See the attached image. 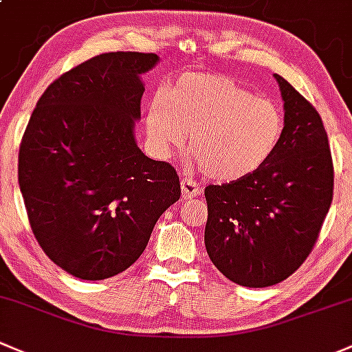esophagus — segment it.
Returning a JSON list of instances; mask_svg holds the SVG:
<instances>
[{
  "instance_id": "34e87169",
  "label": "esophagus",
  "mask_w": 352,
  "mask_h": 352,
  "mask_svg": "<svg viewBox=\"0 0 352 352\" xmlns=\"http://www.w3.org/2000/svg\"><path fill=\"white\" fill-rule=\"evenodd\" d=\"M200 193H201V188L197 181H193L191 177H186V176L181 179V195H183L184 200L197 198Z\"/></svg>"
}]
</instances>
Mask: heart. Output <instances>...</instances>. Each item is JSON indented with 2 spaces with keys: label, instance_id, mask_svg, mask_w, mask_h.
Here are the masks:
<instances>
[{
  "label": "heart",
  "instance_id": "b5f03b06",
  "mask_svg": "<svg viewBox=\"0 0 352 352\" xmlns=\"http://www.w3.org/2000/svg\"><path fill=\"white\" fill-rule=\"evenodd\" d=\"M285 129L280 104L239 85L230 76L190 72L149 101L146 132L159 154L179 147L203 175L229 183L252 175L270 161Z\"/></svg>",
  "mask_w": 352,
  "mask_h": 352
}]
</instances>
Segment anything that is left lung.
<instances>
[{
	"mask_svg": "<svg viewBox=\"0 0 352 352\" xmlns=\"http://www.w3.org/2000/svg\"><path fill=\"white\" fill-rule=\"evenodd\" d=\"M285 129L252 175L205 188V248L217 270L248 288L276 285L309 257L334 195V162L320 115L281 76Z\"/></svg>",
	"mask_w": 352,
	"mask_h": 352,
	"instance_id": "1",
	"label": "left lung"
}]
</instances>
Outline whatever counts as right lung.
<instances>
[{"label":"right lung","mask_w":352,"mask_h":352,"mask_svg":"<svg viewBox=\"0 0 352 352\" xmlns=\"http://www.w3.org/2000/svg\"><path fill=\"white\" fill-rule=\"evenodd\" d=\"M155 54L108 52L60 74L37 101L20 152L18 183L28 222L50 261L81 280L132 266L159 217L179 200L169 162L133 139Z\"/></svg>","instance_id":"1"}]
</instances>
